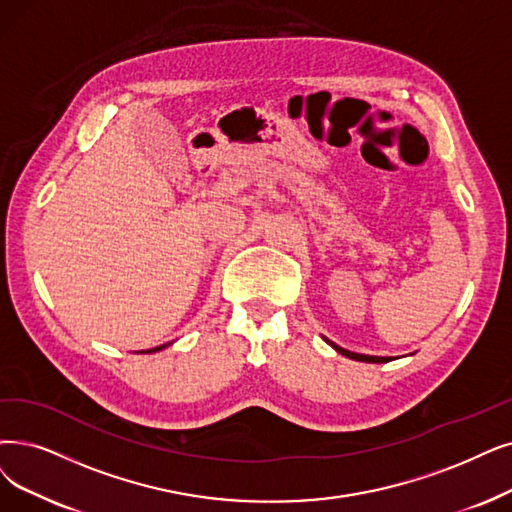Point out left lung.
I'll return each instance as SVG.
<instances>
[{
  "mask_svg": "<svg viewBox=\"0 0 512 512\" xmlns=\"http://www.w3.org/2000/svg\"><path fill=\"white\" fill-rule=\"evenodd\" d=\"M325 342L330 344V346H334V349L340 353V355H344V357H349V359H355V361H365V363H388L391 361L393 357H374V355H359V353H351V351H346V349H342V346H338V344H334L332 340H327L325 338Z\"/></svg>",
  "mask_w": 512,
  "mask_h": 512,
  "instance_id": "obj_1",
  "label": "left lung"
}]
</instances>
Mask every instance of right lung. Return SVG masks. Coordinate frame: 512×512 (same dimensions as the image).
Instances as JSON below:
<instances>
[{
    "label": "right lung",
    "instance_id": "obj_1",
    "mask_svg": "<svg viewBox=\"0 0 512 512\" xmlns=\"http://www.w3.org/2000/svg\"><path fill=\"white\" fill-rule=\"evenodd\" d=\"M168 344H161V346H153V349H149V351H140V353H157V351H161V349H166Z\"/></svg>",
    "mask_w": 512,
    "mask_h": 512
}]
</instances>
